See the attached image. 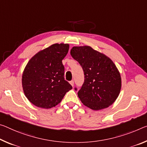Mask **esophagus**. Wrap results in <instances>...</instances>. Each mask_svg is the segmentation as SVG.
<instances>
[{
    "label": "esophagus",
    "mask_w": 147,
    "mask_h": 147,
    "mask_svg": "<svg viewBox=\"0 0 147 147\" xmlns=\"http://www.w3.org/2000/svg\"><path fill=\"white\" fill-rule=\"evenodd\" d=\"M70 84H71V85L73 87V86H74V81L73 80H71V82H70Z\"/></svg>",
    "instance_id": "esophagus-1"
}]
</instances>
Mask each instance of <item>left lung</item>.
<instances>
[{
    "instance_id": "obj_1",
    "label": "left lung",
    "mask_w": 147,
    "mask_h": 147,
    "mask_svg": "<svg viewBox=\"0 0 147 147\" xmlns=\"http://www.w3.org/2000/svg\"><path fill=\"white\" fill-rule=\"evenodd\" d=\"M71 55L84 73V82L78 92L81 102L94 111L115 103L120 94L122 79L111 58L89 46H74Z\"/></svg>"
}]
</instances>
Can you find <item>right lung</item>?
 Instances as JSON below:
<instances>
[{"label":"right lung","mask_w":147,"mask_h":147,"mask_svg":"<svg viewBox=\"0 0 147 147\" xmlns=\"http://www.w3.org/2000/svg\"><path fill=\"white\" fill-rule=\"evenodd\" d=\"M69 49V44H53L39 51L27 63L22 74V87L25 97L34 105L52 108L72 89L64 79L62 63Z\"/></svg>","instance_id":"obj_1"}]
</instances>
